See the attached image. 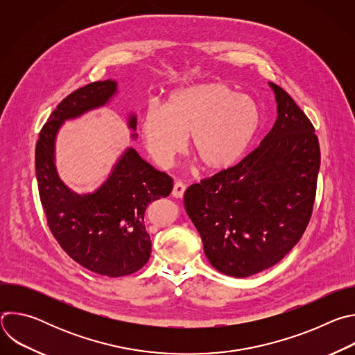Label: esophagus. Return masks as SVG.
Listing matches in <instances>:
<instances>
[{"mask_svg": "<svg viewBox=\"0 0 355 355\" xmlns=\"http://www.w3.org/2000/svg\"><path fill=\"white\" fill-rule=\"evenodd\" d=\"M185 189H187V187H185V184H184V182H181V181H175V182H174V187H173V192H171V195H173V196H175V198H182V196H184V193H185Z\"/></svg>", "mask_w": 355, "mask_h": 355, "instance_id": "esophagus-1", "label": "esophagus"}]
</instances>
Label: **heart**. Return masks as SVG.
Masks as SVG:
<instances>
[{"instance_id":"heart-1","label":"heart","mask_w":355,"mask_h":355,"mask_svg":"<svg viewBox=\"0 0 355 355\" xmlns=\"http://www.w3.org/2000/svg\"><path fill=\"white\" fill-rule=\"evenodd\" d=\"M260 126L259 105L225 83H204L173 91L164 107L147 108L140 136L150 157L168 168L191 140L192 153L207 170L233 166Z\"/></svg>"}]
</instances>
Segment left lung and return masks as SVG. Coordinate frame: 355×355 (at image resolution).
<instances>
[{
	"mask_svg": "<svg viewBox=\"0 0 355 355\" xmlns=\"http://www.w3.org/2000/svg\"><path fill=\"white\" fill-rule=\"evenodd\" d=\"M277 121L239 164L192 184L185 211L214 268L245 278L279 263L312 216L320 168L315 128L295 101L268 83Z\"/></svg>",
	"mask_w": 355,
	"mask_h": 355,
	"instance_id": "left-lung-1",
	"label": "left lung"
}]
</instances>
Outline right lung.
Here are the masks:
<instances>
[{"label":"right lung","mask_w":355,"mask_h":355,"mask_svg":"<svg viewBox=\"0 0 355 355\" xmlns=\"http://www.w3.org/2000/svg\"><path fill=\"white\" fill-rule=\"evenodd\" d=\"M118 94V81L91 83L64 98L39 133L35 168L42 207L55 239L81 267L111 278L140 270L150 259L151 240L144 226L150 202L166 198L173 180L144 162L133 147L118 157L108 178L92 192L69 188L56 168V140L66 121L99 110ZM136 114L128 128L136 140Z\"/></svg>","instance_id":"1"}]
</instances>
